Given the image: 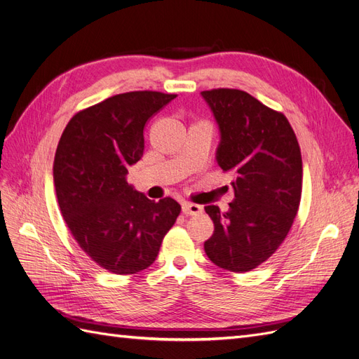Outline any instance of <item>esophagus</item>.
Wrapping results in <instances>:
<instances>
[{
    "mask_svg": "<svg viewBox=\"0 0 359 359\" xmlns=\"http://www.w3.org/2000/svg\"><path fill=\"white\" fill-rule=\"evenodd\" d=\"M202 206L198 203H191V202H184L182 203V212L186 215H198L202 212Z\"/></svg>",
    "mask_w": 359,
    "mask_h": 359,
    "instance_id": "obj_1",
    "label": "esophagus"
}]
</instances>
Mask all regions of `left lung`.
I'll return each instance as SVG.
<instances>
[{
	"label": "left lung",
	"mask_w": 359,
	"mask_h": 359,
	"mask_svg": "<svg viewBox=\"0 0 359 359\" xmlns=\"http://www.w3.org/2000/svg\"><path fill=\"white\" fill-rule=\"evenodd\" d=\"M220 127L217 161L233 175L229 211L208 205L214 233L205 241L212 264L248 273L285 241L299 208L302 160L287 118L233 88L202 91Z\"/></svg>",
	"instance_id": "left-lung-1"
}]
</instances>
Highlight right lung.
Wrapping results in <instances>:
<instances>
[{
  "mask_svg": "<svg viewBox=\"0 0 359 359\" xmlns=\"http://www.w3.org/2000/svg\"><path fill=\"white\" fill-rule=\"evenodd\" d=\"M177 94L130 91L74 114L53 160L60 211L100 268L128 276L147 269L180 215L170 198L151 201L126 181L144 156L145 124Z\"/></svg>",
  "mask_w": 359,
  "mask_h": 359,
  "instance_id": "obj_1",
  "label": "right lung"
}]
</instances>
